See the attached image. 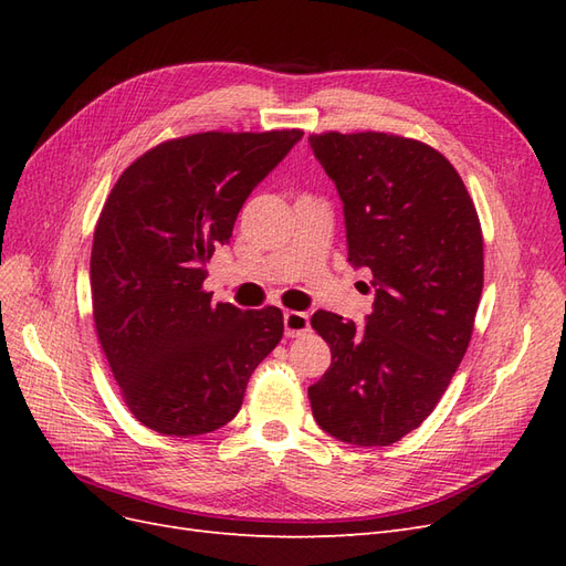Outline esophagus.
I'll return each mask as SVG.
<instances>
[{
  "mask_svg": "<svg viewBox=\"0 0 566 566\" xmlns=\"http://www.w3.org/2000/svg\"><path fill=\"white\" fill-rule=\"evenodd\" d=\"M283 325H285L287 337H300L304 333H310V316L302 314V312H285L283 314Z\"/></svg>",
  "mask_w": 566,
  "mask_h": 566,
  "instance_id": "esophagus-1",
  "label": "esophagus"
}]
</instances>
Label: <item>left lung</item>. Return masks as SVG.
<instances>
[{
	"label": "left lung",
	"instance_id": "obj_1",
	"mask_svg": "<svg viewBox=\"0 0 566 566\" xmlns=\"http://www.w3.org/2000/svg\"><path fill=\"white\" fill-rule=\"evenodd\" d=\"M335 181L349 262L373 273V314L356 325L316 312L333 361L310 387L321 430L389 447L432 413L468 352L484 285L474 202L439 150L385 132L312 134Z\"/></svg>",
	"mask_w": 566,
	"mask_h": 566
}]
</instances>
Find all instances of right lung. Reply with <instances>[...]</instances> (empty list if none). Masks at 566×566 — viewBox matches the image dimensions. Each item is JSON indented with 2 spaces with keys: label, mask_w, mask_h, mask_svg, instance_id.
I'll list each match as a JSON object with an SVG mask.
<instances>
[{
  "label": "right lung",
  "mask_w": 566,
  "mask_h": 566,
  "mask_svg": "<svg viewBox=\"0 0 566 566\" xmlns=\"http://www.w3.org/2000/svg\"><path fill=\"white\" fill-rule=\"evenodd\" d=\"M300 129L202 132L136 158L101 210L92 245L98 342L134 418L167 437L224 427L283 337L276 306L243 312L202 290L243 202Z\"/></svg>",
  "instance_id": "1"
}]
</instances>
